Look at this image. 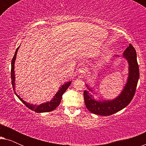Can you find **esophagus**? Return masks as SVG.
<instances>
[{
    "label": "esophagus",
    "instance_id": "1",
    "mask_svg": "<svg viewBox=\"0 0 146 146\" xmlns=\"http://www.w3.org/2000/svg\"><path fill=\"white\" fill-rule=\"evenodd\" d=\"M79 72L81 74V75H84V74L86 73V69L84 68H81L79 70Z\"/></svg>",
    "mask_w": 146,
    "mask_h": 146
}]
</instances>
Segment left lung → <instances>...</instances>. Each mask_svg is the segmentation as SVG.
<instances>
[{"instance_id":"obj_1","label":"left lung","mask_w":146,"mask_h":146,"mask_svg":"<svg viewBox=\"0 0 146 146\" xmlns=\"http://www.w3.org/2000/svg\"><path fill=\"white\" fill-rule=\"evenodd\" d=\"M123 54L129 65L128 78L123 90L118 96L111 100H96L88 91L85 90L84 92L85 105L90 112L100 115L113 114L126 107L133 99L139 77L137 54L133 46L129 44ZM86 86H88L87 84ZM88 89L90 92L94 91L89 88Z\"/></svg>"}]
</instances>
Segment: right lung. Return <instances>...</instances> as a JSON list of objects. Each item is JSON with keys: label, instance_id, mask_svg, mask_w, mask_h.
I'll return each instance as SVG.
<instances>
[{"label": "right lung", "instance_id": "right-lung-1", "mask_svg": "<svg viewBox=\"0 0 146 146\" xmlns=\"http://www.w3.org/2000/svg\"><path fill=\"white\" fill-rule=\"evenodd\" d=\"M20 46L17 48V50H16L15 54L14 55V57L13 60H12L11 62V80H12V85H13V88L14 91L15 90V62L16 60V58H17V54L18 50H19ZM72 81L68 82L65 83L64 84H63L61 87H60V89L58 91V92L54 96L52 99L50 101L41 104L40 105H34V104H31L27 102L25 100H23V99L21 98V97L19 96V95L17 94V92L15 91V94L16 96L19 98L20 100H21L22 102H23L24 104H25L27 108H29V109H31V110L35 111L37 113H42V112H48V111H51L55 110L56 108L58 106L60 103L61 102L62 97L63 94L65 92V91L68 89V88L70 86V85L71 84Z\"/></svg>", "mask_w": 146, "mask_h": 146}]
</instances>
